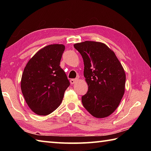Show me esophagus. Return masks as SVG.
I'll return each instance as SVG.
<instances>
[{
  "label": "esophagus",
  "instance_id": "1",
  "mask_svg": "<svg viewBox=\"0 0 151 151\" xmlns=\"http://www.w3.org/2000/svg\"><path fill=\"white\" fill-rule=\"evenodd\" d=\"M76 81H77V79H70V83L71 85H74L75 83H76Z\"/></svg>",
  "mask_w": 151,
  "mask_h": 151
}]
</instances>
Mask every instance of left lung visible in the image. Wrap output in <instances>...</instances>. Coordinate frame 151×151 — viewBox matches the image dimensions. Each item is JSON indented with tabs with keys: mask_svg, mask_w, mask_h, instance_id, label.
Returning a JSON list of instances; mask_svg holds the SVG:
<instances>
[{
	"mask_svg": "<svg viewBox=\"0 0 151 151\" xmlns=\"http://www.w3.org/2000/svg\"><path fill=\"white\" fill-rule=\"evenodd\" d=\"M83 57L84 76L88 89L82 103L89 113L105 118L119 106L125 91L126 75L113 50L103 42L86 41L74 45Z\"/></svg>",
	"mask_w": 151,
	"mask_h": 151,
	"instance_id": "1",
	"label": "left lung"
}]
</instances>
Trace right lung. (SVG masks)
<instances>
[{
    "instance_id": "1",
    "label": "right lung",
    "mask_w": 151,
    "mask_h": 151,
    "mask_svg": "<svg viewBox=\"0 0 151 151\" xmlns=\"http://www.w3.org/2000/svg\"><path fill=\"white\" fill-rule=\"evenodd\" d=\"M65 49L62 44L46 46L25 66L20 87L27 104L36 114L45 116L55 111L70 85L60 66Z\"/></svg>"
}]
</instances>
